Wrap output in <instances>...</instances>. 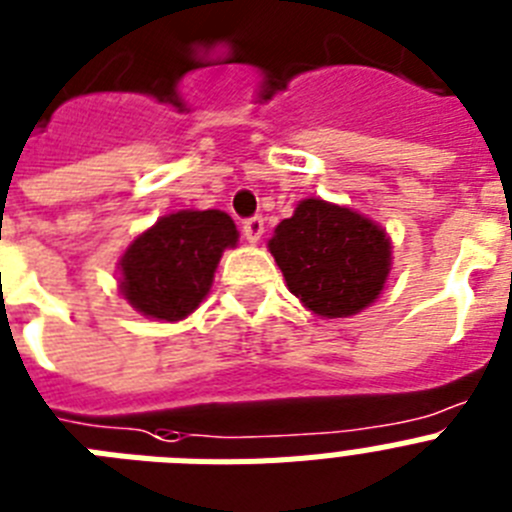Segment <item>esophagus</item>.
<instances>
[{
	"mask_svg": "<svg viewBox=\"0 0 512 512\" xmlns=\"http://www.w3.org/2000/svg\"><path fill=\"white\" fill-rule=\"evenodd\" d=\"M242 234H244V239H247L249 244H257V242H260V236L265 234V221L260 216L247 218V221H244V226H242Z\"/></svg>",
	"mask_w": 512,
	"mask_h": 512,
	"instance_id": "34e87169",
	"label": "esophagus"
}]
</instances>
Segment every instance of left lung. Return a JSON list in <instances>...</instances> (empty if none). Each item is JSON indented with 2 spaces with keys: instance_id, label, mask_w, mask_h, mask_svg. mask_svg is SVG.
<instances>
[{
  "instance_id": "obj_1",
  "label": "left lung",
  "mask_w": 512,
  "mask_h": 512,
  "mask_svg": "<svg viewBox=\"0 0 512 512\" xmlns=\"http://www.w3.org/2000/svg\"><path fill=\"white\" fill-rule=\"evenodd\" d=\"M286 286L317 317H351L375 302L393 265L382 226L343 205L307 197L268 242Z\"/></svg>"
}]
</instances>
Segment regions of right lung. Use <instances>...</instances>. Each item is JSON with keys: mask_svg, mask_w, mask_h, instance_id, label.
Masks as SVG:
<instances>
[{"mask_svg": "<svg viewBox=\"0 0 512 512\" xmlns=\"http://www.w3.org/2000/svg\"><path fill=\"white\" fill-rule=\"evenodd\" d=\"M236 242L239 231L223 210L169 213L124 249L119 291L145 317L184 320L208 296L223 249Z\"/></svg>", "mask_w": 512, "mask_h": 512, "instance_id": "add662e5", "label": "right lung"}]
</instances>
